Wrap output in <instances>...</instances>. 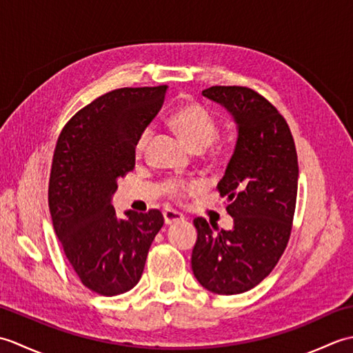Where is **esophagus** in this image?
<instances>
[{
    "label": "esophagus",
    "instance_id": "obj_1",
    "mask_svg": "<svg viewBox=\"0 0 353 353\" xmlns=\"http://www.w3.org/2000/svg\"><path fill=\"white\" fill-rule=\"evenodd\" d=\"M163 220H165V224H176V223L183 221L185 216L181 212L172 211V209H165V211H163Z\"/></svg>",
    "mask_w": 353,
    "mask_h": 353
}]
</instances>
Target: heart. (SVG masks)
<instances>
[{"label":"heart","instance_id":"1","mask_svg":"<svg viewBox=\"0 0 353 353\" xmlns=\"http://www.w3.org/2000/svg\"><path fill=\"white\" fill-rule=\"evenodd\" d=\"M170 125L185 139L192 150H203L209 147L219 137V124L215 118L209 112L200 106L197 103H188L183 106H179L172 112L170 119ZM152 138V129L147 127L141 132L137 152L144 153V150ZM196 182H182V181H171L167 183V192L171 197H183L185 194L196 191Z\"/></svg>","mask_w":353,"mask_h":353}]
</instances>
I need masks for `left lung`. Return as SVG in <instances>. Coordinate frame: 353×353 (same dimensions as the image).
Here are the masks:
<instances>
[{"instance_id": "1", "label": "left lung", "mask_w": 353, "mask_h": 353, "mask_svg": "<svg viewBox=\"0 0 353 353\" xmlns=\"http://www.w3.org/2000/svg\"><path fill=\"white\" fill-rule=\"evenodd\" d=\"M201 95L234 117L238 138L219 182L232 230L194 220L191 267L201 287L239 294L265 279L282 256L294 216L299 165L290 127L264 97L244 86H212Z\"/></svg>"}]
</instances>
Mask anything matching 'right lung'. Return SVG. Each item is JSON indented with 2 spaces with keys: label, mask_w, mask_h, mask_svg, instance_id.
<instances>
[{
  "label": "right lung",
  "mask_w": 353,
  "mask_h": 353,
  "mask_svg": "<svg viewBox=\"0 0 353 353\" xmlns=\"http://www.w3.org/2000/svg\"><path fill=\"white\" fill-rule=\"evenodd\" d=\"M167 88L115 89L79 110L59 134L48 186L52 226L81 283L101 296L139 282L163 226L157 209L119 219L112 196L133 170L139 134L161 110Z\"/></svg>",
  "instance_id": "obj_1"
}]
</instances>
